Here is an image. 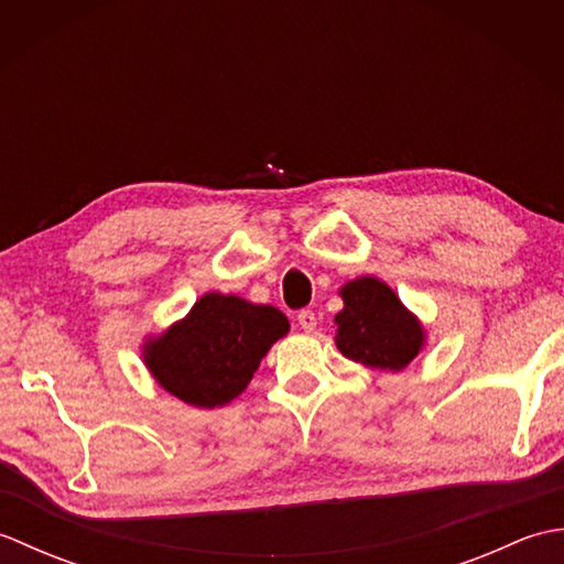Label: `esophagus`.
I'll return each instance as SVG.
<instances>
[{
  "instance_id": "esophagus-1",
  "label": "esophagus",
  "mask_w": 564,
  "mask_h": 564,
  "mask_svg": "<svg viewBox=\"0 0 564 564\" xmlns=\"http://www.w3.org/2000/svg\"><path fill=\"white\" fill-rule=\"evenodd\" d=\"M297 325H301L305 332H315L317 317L313 310H301V313H297Z\"/></svg>"
}]
</instances>
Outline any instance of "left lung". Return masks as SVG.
Masks as SVG:
<instances>
[{
    "label": "left lung",
    "mask_w": 564,
    "mask_h": 564,
    "mask_svg": "<svg viewBox=\"0 0 564 564\" xmlns=\"http://www.w3.org/2000/svg\"><path fill=\"white\" fill-rule=\"evenodd\" d=\"M344 310L334 317L337 349L366 368L402 370L422 351L426 334L388 283L373 275L341 285Z\"/></svg>",
    "instance_id": "left-lung-1"
}]
</instances>
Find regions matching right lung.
I'll list each match as a JSON object with an SVG mask.
<instances>
[{"mask_svg": "<svg viewBox=\"0 0 564 564\" xmlns=\"http://www.w3.org/2000/svg\"><path fill=\"white\" fill-rule=\"evenodd\" d=\"M291 325L279 307L206 293L191 313L142 346L160 386L191 406H223L242 394L261 358Z\"/></svg>", "mask_w": 564, "mask_h": 564, "instance_id": "obj_1", "label": "right lung"}]
</instances>
